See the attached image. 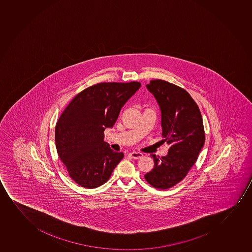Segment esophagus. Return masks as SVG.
<instances>
[{"label":"esophagus","instance_id":"1","mask_svg":"<svg viewBox=\"0 0 252 252\" xmlns=\"http://www.w3.org/2000/svg\"><path fill=\"white\" fill-rule=\"evenodd\" d=\"M129 156H130L131 158H133V159H140V158H141V157H143V154L141 153V152H130V154H129Z\"/></svg>","mask_w":252,"mask_h":252}]
</instances>
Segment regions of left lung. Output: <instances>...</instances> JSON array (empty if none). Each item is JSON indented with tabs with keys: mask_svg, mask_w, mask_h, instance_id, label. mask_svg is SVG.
Wrapping results in <instances>:
<instances>
[{
	"mask_svg": "<svg viewBox=\"0 0 252 252\" xmlns=\"http://www.w3.org/2000/svg\"><path fill=\"white\" fill-rule=\"evenodd\" d=\"M146 88L160 106L163 141L170 148L165 157L151 154L154 168L145 179L155 188L168 189L182 182L197 160L205 144L202 117L197 104L182 87L152 80Z\"/></svg>",
	"mask_w": 252,
	"mask_h": 252,
	"instance_id": "8db88e82",
	"label": "left lung"
}]
</instances>
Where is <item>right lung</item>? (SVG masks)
Segmentation results:
<instances>
[{
	"instance_id": "obj_1",
	"label": "right lung",
	"mask_w": 252,
	"mask_h": 252,
	"mask_svg": "<svg viewBox=\"0 0 252 252\" xmlns=\"http://www.w3.org/2000/svg\"><path fill=\"white\" fill-rule=\"evenodd\" d=\"M141 83L101 82L83 90L61 115L55 129L57 153L74 182L86 188L106 183L124 157L104 141L126 102Z\"/></svg>"
}]
</instances>
